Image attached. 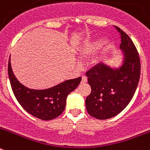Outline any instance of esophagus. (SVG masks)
<instances>
[{"mask_svg":"<svg viewBox=\"0 0 150 150\" xmlns=\"http://www.w3.org/2000/svg\"><path fill=\"white\" fill-rule=\"evenodd\" d=\"M87 82V77L86 76H82V83H86Z\"/></svg>","mask_w":150,"mask_h":150,"instance_id":"obj_1","label":"esophagus"}]
</instances>
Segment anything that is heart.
<instances>
[{"instance_id": "heart-1", "label": "heart", "mask_w": 150, "mask_h": 150, "mask_svg": "<svg viewBox=\"0 0 150 150\" xmlns=\"http://www.w3.org/2000/svg\"><path fill=\"white\" fill-rule=\"evenodd\" d=\"M101 44V42H95L93 43H86L82 47V49L79 51V56L82 59H85L89 56L92 53H94L95 50L98 48Z\"/></svg>"}]
</instances>
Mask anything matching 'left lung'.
Returning a JSON list of instances; mask_svg holds the SVG:
<instances>
[{"label": "left lung", "mask_w": 150, "mask_h": 150, "mask_svg": "<svg viewBox=\"0 0 150 150\" xmlns=\"http://www.w3.org/2000/svg\"><path fill=\"white\" fill-rule=\"evenodd\" d=\"M114 27L121 38L122 65L113 69L99 63L86 74L91 88L86 99L87 112L98 120H107L121 112L133 98L140 79L138 52L132 39L120 28Z\"/></svg>", "instance_id": "1"}]
</instances>
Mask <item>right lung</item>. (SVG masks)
Masks as SVG:
<instances>
[{"label":"right lung","mask_w":150,"mask_h":150,"mask_svg":"<svg viewBox=\"0 0 150 150\" xmlns=\"http://www.w3.org/2000/svg\"><path fill=\"white\" fill-rule=\"evenodd\" d=\"M8 75L12 90L21 106L28 113L42 120H51L60 116L65 108L66 99L81 82V77L68 79L43 90L30 89L18 82L8 62Z\"/></svg>","instance_id":"obj_1"}]
</instances>
